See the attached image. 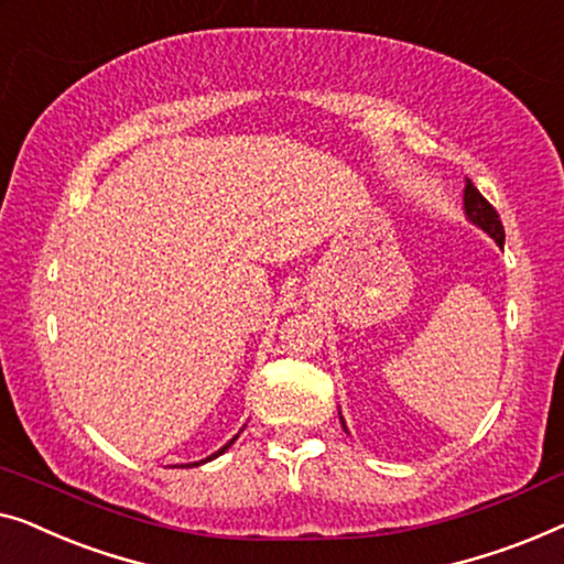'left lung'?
I'll return each mask as SVG.
<instances>
[{
    "instance_id": "1",
    "label": "left lung",
    "mask_w": 564,
    "mask_h": 564,
    "mask_svg": "<svg viewBox=\"0 0 564 564\" xmlns=\"http://www.w3.org/2000/svg\"><path fill=\"white\" fill-rule=\"evenodd\" d=\"M465 214L473 225H478L482 232H488L498 245H503L506 235H503L501 217H498V212L488 204L486 196H482L478 188L473 186L470 178H467V184H465ZM339 422H343V426H345L343 416H339ZM345 432H347V426H345Z\"/></svg>"
}]
</instances>
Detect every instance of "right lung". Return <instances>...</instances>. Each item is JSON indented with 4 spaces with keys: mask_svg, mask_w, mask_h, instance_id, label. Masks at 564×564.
Listing matches in <instances>:
<instances>
[{
    "mask_svg": "<svg viewBox=\"0 0 564 564\" xmlns=\"http://www.w3.org/2000/svg\"><path fill=\"white\" fill-rule=\"evenodd\" d=\"M237 437H240V434H237ZM237 437H232V440H229L227 444H225V447H221V449H217V452H214V455H209V457H206V459H202V463H209V459H214V457H219L221 455V452H227L229 447H232V444H235V440ZM202 463H192V465H202ZM181 467H184V465H181Z\"/></svg>",
    "mask_w": 564,
    "mask_h": 564,
    "instance_id": "1",
    "label": "right lung"
}]
</instances>
